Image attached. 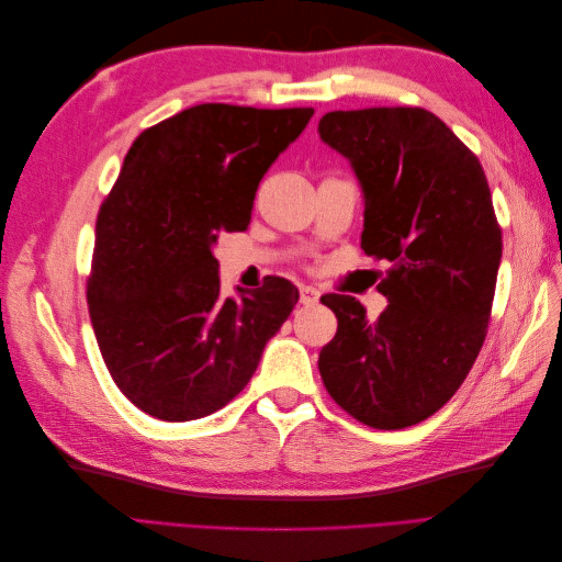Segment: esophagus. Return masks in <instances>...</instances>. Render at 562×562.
<instances>
[{
	"mask_svg": "<svg viewBox=\"0 0 562 562\" xmlns=\"http://www.w3.org/2000/svg\"><path fill=\"white\" fill-rule=\"evenodd\" d=\"M318 297H321V293L314 285H300V302L302 304H316Z\"/></svg>",
	"mask_w": 562,
	"mask_h": 562,
	"instance_id": "esophagus-1",
	"label": "esophagus"
}]
</instances>
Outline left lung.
<instances>
[{
	"instance_id": "1",
	"label": "left lung",
	"mask_w": 562,
	"mask_h": 562,
	"mask_svg": "<svg viewBox=\"0 0 562 562\" xmlns=\"http://www.w3.org/2000/svg\"><path fill=\"white\" fill-rule=\"evenodd\" d=\"M318 135L361 184V248L391 262L378 321L351 295L321 297L337 316L321 378L368 427H413L454 396L487 333L502 229L483 166L422 108L328 112Z\"/></svg>"
}]
</instances>
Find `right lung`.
Returning a JSON list of instances; mask_svg holds the SVG:
<instances>
[{
    "label": "right lung",
    "mask_w": 562,
    "mask_h": 562,
    "mask_svg": "<svg viewBox=\"0 0 562 562\" xmlns=\"http://www.w3.org/2000/svg\"><path fill=\"white\" fill-rule=\"evenodd\" d=\"M312 114L206 103L131 145L98 213L89 312L112 380L143 413L220 411L291 316L300 293L281 277L223 297L213 248L250 225L260 180Z\"/></svg>",
    "instance_id": "right-lung-1"
}]
</instances>
